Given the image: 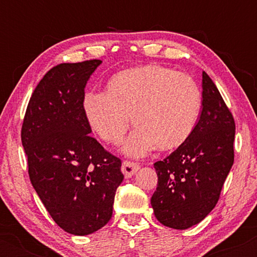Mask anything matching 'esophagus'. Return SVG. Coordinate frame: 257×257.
<instances>
[{
  "label": "esophagus",
  "instance_id": "esophagus-1",
  "mask_svg": "<svg viewBox=\"0 0 257 257\" xmlns=\"http://www.w3.org/2000/svg\"><path fill=\"white\" fill-rule=\"evenodd\" d=\"M139 170V164L134 163V162L124 161L122 164V173L124 174L125 178H132L135 173Z\"/></svg>",
  "mask_w": 257,
  "mask_h": 257
}]
</instances>
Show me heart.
<instances>
[{
	"instance_id": "obj_1",
	"label": "heart",
	"mask_w": 257,
	"mask_h": 257,
	"mask_svg": "<svg viewBox=\"0 0 257 257\" xmlns=\"http://www.w3.org/2000/svg\"><path fill=\"white\" fill-rule=\"evenodd\" d=\"M85 119L102 140L117 144L131 124L138 131L123 151L140 157L156 146L173 150L191 137L202 108L193 78L161 65L123 70L108 79L106 91H89L82 100Z\"/></svg>"
}]
</instances>
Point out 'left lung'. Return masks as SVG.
<instances>
[{"label": "left lung", "instance_id": "obj_1", "mask_svg": "<svg viewBox=\"0 0 257 257\" xmlns=\"http://www.w3.org/2000/svg\"><path fill=\"white\" fill-rule=\"evenodd\" d=\"M202 112L191 137L155 163V216L174 229L190 228L210 213L234 161L235 124L219 89L202 75Z\"/></svg>", "mask_w": 257, "mask_h": 257}]
</instances>
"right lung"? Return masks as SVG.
I'll return each instance as SVG.
<instances>
[{
  "mask_svg": "<svg viewBox=\"0 0 257 257\" xmlns=\"http://www.w3.org/2000/svg\"><path fill=\"white\" fill-rule=\"evenodd\" d=\"M101 60L59 64L32 93L22 126L29 176L55 223L87 235L112 216L122 162L88 134L82 100Z\"/></svg>",
  "mask_w": 257,
  "mask_h": 257,
  "instance_id": "add662e5",
  "label": "right lung"
}]
</instances>
